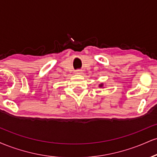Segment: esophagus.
Listing matches in <instances>:
<instances>
[{
	"instance_id": "34e87169",
	"label": "esophagus",
	"mask_w": 157,
	"mask_h": 157,
	"mask_svg": "<svg viewBox=\"0 0 157 157\" xmlns=\"http://www.w3.org/2000/svg\"><path fill=\"white\" fill-rule=\"evenodd\" d=\"M82 74V70H77V71H75V75H81Z\"/></svg>"
}]
</instances>
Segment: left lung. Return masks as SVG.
Listing matches in <instances>:
<instances>
[{
    "instance_id": "obj_1",
    "label": "left lung",
    "mask_w": 157,
    "mask_h": 157,
    "mask_svg": "<svg viewBox=\"0 0 157 157\" xmlns=\"http://www.w3.org/2000/svg\"><path fill=\"white\" fill-rule=\"evenodd\" d=\"M103 86H104L103 83H100L99 85V88H103Z\"/></svg>"
}]
</instances>
